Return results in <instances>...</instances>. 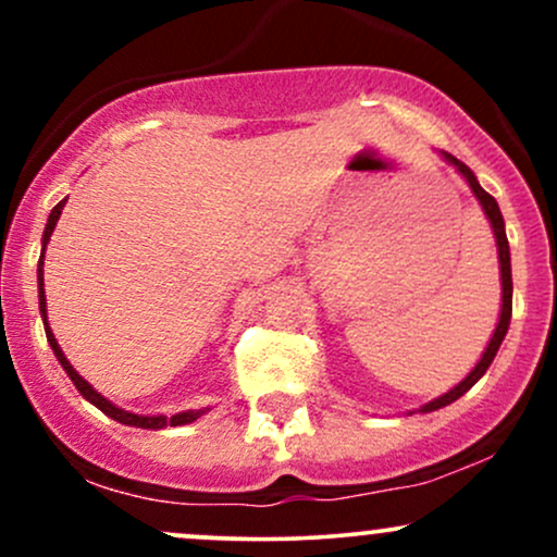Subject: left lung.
<instances>
[{"instance_id": "8db88e82", "label": "left lung", "mask_w": 557, "mask_h": 557, "mask_svg": "<svg viewBox=\"0 0 557 557\" xmlns=\"http://www.w3.org/2000/svg\"><path fill=\"white\" fill-rule=\"evenodd\" d=\"M440 157H443L447 164H453V168L461 172L463 181L469 183L471 194L476 196V201H479V207H482V212L487 214L490 227H492V233H495V243H497V261H500V287H503L500 300H503V304H500V319H497V327H495V332H492L487 348H484L482 359L476 361V367L471 369V372L466 374L463 380L458 382L456 387H450V389H447V393L440 395V398L424 403V406L419 408L421 413H430V411H437V408L450 406L453 400L461 398L463 393H469V389L474 387L479 380H482L484 372H487V369H490L492 359H495L497 348H500L505 332H508V327H510V314H513V277H510V246H508V238H505V222H503L500 207H497L495 198H492V196L487 194V190H484L482 185H479L476 175H474V172H471L469 168H466L461 159H456L453 154H447V151H440ZM408 413H411V411H408Z\"/></svg>"}]
</instances>
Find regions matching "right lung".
I'll return each instance as SVG.
<instances>
[{
	"label": "right lung",
	"mask_w": 557,
	"mask_h": 557,
	"mask_svg": "<svg viewBox=\"0 0 557 557\" xmlns=\"http://www.w3.org/2000/svg\"><path fill=\"white\" fill-rule=\"evenodd\" d=\"M65 203H67V198H62V201L52 209V214H49L47 227H44V235H41V259H38V270H36V277H38V311H41L44 332H47V341H49V345H52L57 361L62 363V369H65L70 380H73V385L78 387V393L83 395V398H86L88 403H94V406L99 408L101 413H107V417L114 419V421H120V424H125V426H138V430H164V426H183V424H190V421H196L198 417H203V413H207L209 408H196V411H181V413H175V417H162V413H159V417H144V413L125 411V408L114 406L112 400H107L101 393H96L94 385H88V382L83 380L78 372H75L73 363L67 361V356L62 354L60 343H57L54 332H52V327H49V319H47V296H44V253H47V243H49V238H52V233H54V227H57V220H60L62 207H65Z\"/></svg>",
	"instance_id": "obj_1"
}]
</instances>
